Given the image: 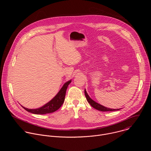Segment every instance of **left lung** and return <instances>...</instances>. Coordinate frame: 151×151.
<instances>
[{
	"mask_svg": "<svg viewBox=\"0 0 151 151\" xmlns=\"http://www.w3.org/2000/svg\"><path fill=\"white\" fill-rule=\"evenodd\" d=\"M85 95L86 97V99H87L88 102L91 104V106L94 107V109L102 111V112H105V111H118L120 109H109V108H107V107H106L97 103H96V101H94V100H93L88 95L87 91L85 90Z\"/></svg>",
	"mask_w": 151,
	"mask_h": 151,
	"instance_id": "8db88e82",
	"label": "left lung"
}]
</instances>
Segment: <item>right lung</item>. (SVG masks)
<instances>
[{
    "label": "right lung",
    "instance_id": "right-lung-1",
    "mask_svg": "<svg viewBox=\"0 0 151 151\" xmlns=\"http://www.w3.org/2000/svg\"><path fill=\"white\" fill-rule=\"evenodd\" d=\"M71 82V81H69L64 84L63 87L61 88L58 94L48 103L45 105L43 106L38 109H29L26 107L22 106L23 108L29 112L34 114H47L50 113H52L57 110H58L60 107L61 106L63 103H64V99H65V95L66 90L68 88V85Z\"/></svg>",
    "mask_w": 151,
    "mask_h": 151
}]
</instances>
